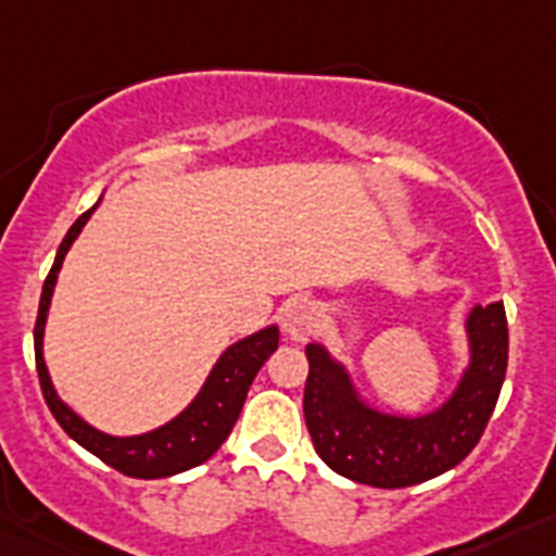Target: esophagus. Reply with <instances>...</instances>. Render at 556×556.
<instances>
[{"instance_id": "34e87169", "label": "esophagus", "mask_w": 556, "mask_h": 556, "mask_svg": "<svg viewBox=\"0 0 556 556\" xmlns=\"http://www.w3.org/2000/svg\"><path fill=\"white\" fill-rule=\"evenodd\" d=\"M283 331L294 339V342H306L317 326H320V308L308 301H292L283 308Z\"/></svg>"}]
</instances>
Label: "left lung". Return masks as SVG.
<instances>
[{
	"mask_svg": "<svg viewBox=\"0 0 556 556\" xmlns=\"http://www.w3.org/2000/svg\"><path fill=\"white\" fill-rule=\"evenodd\" d=\"M468 365L443 404L426 412L378 409L358 392L351 367L323 342H308L303 415L328 468L370 488H412L456 468L479 443L507 376L504 303L465 317Z\"/></svg>",
	"mask_w": 556,
	"mask_h": 556,
	"instance_id": "1",
	"label": "left lung"
}]
</instances>
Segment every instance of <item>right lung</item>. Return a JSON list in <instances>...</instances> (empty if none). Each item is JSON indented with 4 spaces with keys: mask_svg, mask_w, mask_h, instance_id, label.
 Listing matches in <instances>:
<instances>
[{
    "mask_svg": "<svg viewBox=\"0 0 556 556\" xmlns=\"http://www.w3.org/2000/svg\"><path fill=\"white\" fill-rule=\"evenodd\" d=\"M102 200V198H100ZM97 200V205H100ZM97 205L80 214L77 223L68 228L63 236L61 248H58L55 264L49 269L47 281H43L41 306H38L36 320V367L41 378V390L47 397L49 412L55 415L61 429L66 431L77 445L100 456L105 465L122 470L132 479H164V476L184 473L189 468H198L205 459L217 454L219 445L228 440L230 429L236 426V417L242 412L244 397H248L250 384H253L255 372L278 348V326H264L255 333H248L239 342L225 348L214 367L205 376L203 387L198 395L191 397L189 404L178 415L166 420L159 429H150L144 434H108L83 420L72 406L58 395L52 376L43 362V331H47L49 306H52V294H55L58 275H61L63 258L77 242L80 230L91 219Z\"/></svg>",
    "mask_w": 556,
    "mask_h": 556,
    "instance_id": "right-lung-1",
    "label": "right lung"
}]
</instances>
